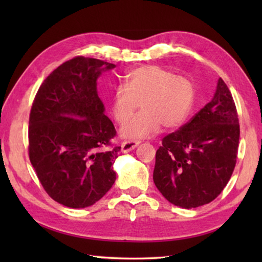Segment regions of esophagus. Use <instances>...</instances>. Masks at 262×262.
Instances as JSON below:
<instances>
[{
	"instance_id": "esophagus-1",
	"label": "esophagus",
	"mask_w": 262,
	"mask_h": 262,
	"mask_svg": "<svg viewBox=\"0 0 262 262\" xmlns=\"http://www.w3.org/2000/svg\"><path fill=\"white\" fill-rule=\"evenodd\" d=\"M139 144H140L139 141H133V140L123 141L121 144V150L123 152H128V151H130V150L135 149Z\"/></svg>"
}]
</instances>
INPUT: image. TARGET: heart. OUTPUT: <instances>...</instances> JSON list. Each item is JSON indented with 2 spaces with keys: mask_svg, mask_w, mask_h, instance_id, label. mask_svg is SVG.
<instances>
[{
  "mask_svg": "<svg viewBox=\"0 0 262 262\" xmlns=\"http://www.w3.org/2000/svg\"><path fill=\"white\" fill-rule=\"evenodd\" d=\"M194 84L188 77L174 75L161 66H142L125 75L122 85L111 97V113L123 123L140 104L142 112L121 127L126 139H141L165 129L180 127L192 112Z\"/></svg>",
  "mask_w": 262,
  "mask_h": 262,
  "instance_id": "obj_1",
  "label": "heart"
}]
</instances>
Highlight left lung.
Here are the masks:
<instances>
[{
	"label": "left lung",
	"mask_w": 262,
	"mask_h": 262,
	"mask_svg": "<svg viewBox=\"0 0 262 262\" xmlns=\"http://www.w3.org/2000/svg\"><path fill=\"white\" fill-rule=\"evenodd\" d=\"M239 120L227 84L179 130L163 137L156 151L154 183L168 202L185 209L219 196L237 162Z\"/></svg>",
	"instance_id": "obj_1"
}]
</instances>
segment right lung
I'll return each instance as SVG.
<instances>
[{
	"label": "right lung",
	"instance_id": "1",
	"mask_svg": "<svg viewBox=\"0 0 262 262\" xmlns=\"http://www.w3.org/2000/svg\"><path fill=\"white\" fill-rule=\"evenodd\" d=\"M113 63L76 56L48 75L34 97L29 121V157L53 200L69 208L94 205L114 184L121 147L104 114L97 78Z\"/></svg>",
	"mask_w": 262,
	"mask_h": 262
}]
</instances>
